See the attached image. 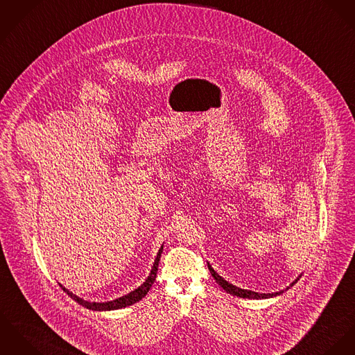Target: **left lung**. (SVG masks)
<instances>
[{"label":"left lung","mask_w":355,"mask_h":355,"mask_svg":"<svg viewBox=\"0 0 355 355\" xmlns=\"http://www.w3.org/2000/svg\"><path fill=\"white\" fill-rule=\"evenodd\" d=\"M207 267H209V270H210V272H211V275H213V278L217 281V284L226 291V293H229V294H232V295H237V297H241V298H254V300H260V298H270V297H275V295H279V294H282L284 291H277V293H257V291H247V289H240V288H237V286H234V285H232V284H229V282H226L225 279L223 278V277H220L213 268H211V266L207 263ZM300 279V277L291 284V286L289 288H286V291L288 289H291V286L294 285V284H297V281Z\"/></svg>","instance_id":"8db88e82"}]
</instances>
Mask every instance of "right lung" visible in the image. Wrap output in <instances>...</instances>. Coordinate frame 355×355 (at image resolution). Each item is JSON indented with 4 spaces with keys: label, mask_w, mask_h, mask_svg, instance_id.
<instances>
[{
    "label": "right lung",
    "mask_w": 355,
    "mask_h": 355,
    "mask_svg": "<svg viewBox=\"0 0 355 355\" xmlns=\"http://www.w3.org/2000/svg\"><path fill=\"white\" fill-rule=\"evenodd\" d=\"M162 248L159 250V252H157V257L155 259L152 271H150L149 277L146 278V281H145L138 289L130 291L129 294L122 295V297H119V298H116V300L107 301V302H89V301H87V300H83V298L77 297V295L73 294L71 291H67L61 284H60V286H61V289H62L64 293H67L69 297H71L76 302H78L80 305H83V306L87 308V309H92V311H114V309L126 308V306H129V305H132V304L138 302L139 300H142V298L148 294V291H150L153 282L156 281V275H157V268H159V261H160V258H162Z\"/></svg>",
    "instance_id": "right-lung-1"
}]
</instances>
